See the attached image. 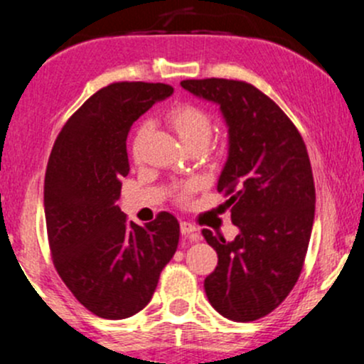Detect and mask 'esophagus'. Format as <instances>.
Masks as SVG:
<instances>
[{
	"label": "esophagus",
	"mask_w": 364,
	"mask_h": 364,
	"mask_svg": "<svg viewBox=\"0 0 364 364\" xmlns=\"http://www.w3.org/2000/svg\"><path fill=\"white\" fill-rule=\"evenodd\" d=\"M179 229H181L183 236H190V237H192V240H199V232H197V229L192 225V223L181 222Z\"/></svg>",
	"instance_id": "esophagus-1"
}]
</instances>
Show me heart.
<instances>
[{
  "instance_id": "b5f03b06",
  "label": "heart",
  "mask_w": 364,
  "mask_h": 364,
  "mask_svg": "<svg viewBox=\"0 0 364 364\" xmlns=\"http://www.w3.org/2000/svg\"><path fill=\"white\" fill-rule=\"evenodd\" d=\"M167 123L179 137V141L186 146H208L213 134V117L205 109L196 104H179L172 107L167 114ZM149 124L142 123L135 132L134 149H137L139 141L146 135ZM186 197V192L183 193Z\"/></svg>"
}]
</instances>
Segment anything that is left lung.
<instances>
[{"instance_id": "1", "label": "left lung", "mask_w": 364, "mask_h": 364, "mask_svg": "<svg viewBox=\"0 0 364 364\" xmlns=\"http://www.w3.org/2000/svg\"><path fill=\"white\" fill-rule=\"evenodd\" d=\"M181 86L220 107L229 134L216 190L240 229L232 241L204 229L218 266L204 280L211 306L250 322L273 311L299 278L315 216L306 146L269 97L243 80L190 79Z\"/></svg>"}]
</instances>
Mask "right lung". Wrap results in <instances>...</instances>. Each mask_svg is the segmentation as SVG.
Here are the masks:
<instances>
[{"label": "right lung", "mask_w": 364, "mask_h": 364, "mask_svg": "<svg viewBox=\"0 0 364 364\" xmlns=\"http://www.w3.org/2000/svg\"><path fill=\"white\" fill-rule=\"evenodd\" d=\"M172 93L160 82L109 84L65 123L50 151L43 205L54 266L75 299L102 318L141 311L178 248L174 215L161 211L141 227L116 204L130 171L132 124Z\"/></svg>", "instance_id": "1"}]
</instances>
